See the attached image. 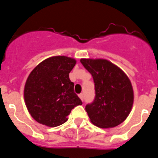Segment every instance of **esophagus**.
<instances>
[{
  "label": "esophagus",
  "mask_w": 158,
  "mask_h": 158,
  "mask_svg": "<svg viewBox=\"0 0 158 158\" xmlns=\"http://www.w3.org/2000/svg\"><path fill=\"white\" fill-rule=\"evenodd\" d=\"M78 96H79V97H80L81 100L82 101H83V100H84V95L82 94V93H81V94H79V95H78Z\"/></svg>",
  "instance_id": "esophagus-1"
}]
</instances>
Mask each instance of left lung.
<instances>
[{
	"label": "left lung",
	"instance_id": "left-lung-1",
	"mask_svg": "<svg viewBox=\"0 0 158 158\" xmlns=\"http://www.w3.org/2000/svg\"><path fill=\"white\" fill-rule=\"evenodd\" d=\"M92 74L95 98L85 106L91 122L100 128L122 123L131 112L134 102L132 85L123 71L105 59H81Z\"/></svg>",
	"mask_w": 158,
	"mask_h": 158
}]
</instances>
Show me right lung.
Returning <instances> with one entry per match:
<instances>
[{
	"label": "right lung",
	"mask_w": 158,
	"mask_h": 158,
	"mask_svg": "<svg viewBox=\"0 0 158 158\" xmlns=\"http://www.w3.org/2000/svg\"><path fill=\"white\" fill-rule=\"evenodd\" d=\"M75 64L73 58L51 57L29 74L24 87L25 104L38 123L51 127L62 125L68 120L71 110L82 104L69 77Z\"/></svg>",
	"instance_id": "1"
}]
</instances>
